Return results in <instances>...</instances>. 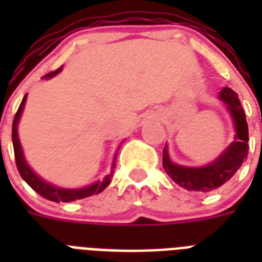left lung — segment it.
Returning a JSON list of instances; mask_svg holds the SVG:
<instances>
[{
    "instance_id": "8db88e82",
    "label": "left lung",
    "mask_w": 262,
    "mask_h": 262,
    "mask_svg": "<svg viewBox=\"0 0 262 262\" xmlns=\"http://www.w3.org/2000/svg\"><path fill=\"white\" fill-rule=\"evenodd\" d=\"M219 98L227 106L235 126V140L230 147L204 167H185L172 163L168 156L167 147L163 149V168L168 177L179 186L195 193H209L230 181L245 160L248 159L249 129L246 115L241 106L238 94L231 88L224 87L220 91Z\"/></svg>"
}]
</instances>
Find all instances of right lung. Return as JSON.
Listing matches in <instances>:
<instances>
[{
    "label": "right lung",
    "instance_id": "add662e5",
    "mask_svg": "<svg viewBox=\"0 0 262 262\" xmlns=\"http://www.w3.org/2000/svg\"><path fill=\"white\" fill-rule=\"evenodd\" d=\"M62 68H59L57 71L50 72L47 73L45 77L50 79L53 76H55L58 72H61ZM27 95L23 98L20 106H18V110L16 113L13 118V125H12V143H13V149H14V159H16V166H17V170L21 175V178L26 181L28 185H30L32 189H34L38 194H40L45 199L50 200V201H54V203H71V201H76V200L85 199V197H90L92 194H99L100 191H103L108 186V183L111 182V174L106 175L103 181H98V182L92 183L87 187H81V189H62V187H57L51 183L43 181L40 177L35 174L31 167L27 164L26 159H24V155H23L21 145H20V140H18L17 135V123L18 119L21 117L23 108H24V104H26Z\"/></svg>",
    "mask_w": 262,
    "mask_h": 262
}]
</instances>
